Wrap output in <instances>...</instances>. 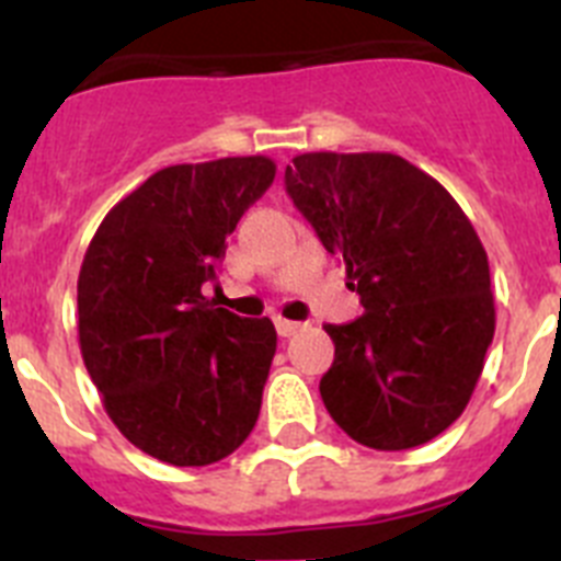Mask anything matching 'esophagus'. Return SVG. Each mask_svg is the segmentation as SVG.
Masks as SVG:
<instances>
[{"mask_svg":"<svg viewBox=\"0 0 561 561\" xmlns=\"http://www.w3.org/2000/svg\"><path fill=\"white\" fill-rule=\"evenodd\" d=\"M275 329H277V334H280V336H291V334H297V331L304 329V323H295V320H284V317H277Z\"/></svg>","mask_w":561,"mask_h":561,"instance_id":"obj_1","label":"esophagus"}]
</instances>
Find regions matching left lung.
<instances>
[{
    "instance_id": "8db88e82",
    "label": "left lung",
    "mask_w": 561,
    "mask_h": 561,
    "mask_svg": "<svg viewBox=\"0 0 561 561\" xmlns=\"http://www.w3.org/2000/svg\"><path fill=\"white\" fill-rule=\"evenodd\" d=\"M286 193L365 306L354 323L325 325V410L370 449L427 444L469 404L494 336L489 257L472 221L430 173L381 151L300 153Z\"/></svg>"
}]
</instances>
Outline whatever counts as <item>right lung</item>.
Here are the masks:
<instances>
[{"label": "right lung", "instance_id": "obj_1", "mask_svg": "<svg viewBox=\"0 0 561 561\" xmlns=\"http://www.w3.org/2000/svg\"><path fill=\"white\" fill-rule=\"evenodd\" d=\"M272 180L270 157L162 168L89 241L78 275L83 365L114 427L162 463H216L255 427L275 325L219 309L202 289Z\"/></svg>", "mask_w": 561, "mask_h": 561}]
</instances>
